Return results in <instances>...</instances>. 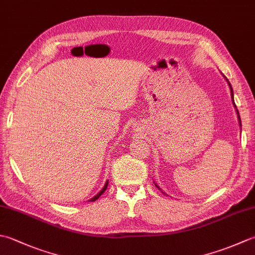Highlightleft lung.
<instances>
[{"mask_svg": "<svg viewBox=\"0 0 255 255\" xmlns=\"http://www.w3.org/2000/svg\"><path fill=\"white\" fill-rule=\"evenodd\" d=\"M223 77L224 78H226V81L228 82V85H229V87H230V92H231V98H232V103H233V106H234V108H236V112H237V114H238V121H239V125H240V127L242 126V125H241V118H240V115H239V112H238V109H237V106H236V104H234V99H233V89H232V86H231V84H230V82H229L228 81V79H227V77L226 76H224V75H223ZM154 184H156V187L159 189V190H160V191H162L161 190V189L160 188H159V186H157V183H154ZM162 193L163 194H166V193H164L163 191H162ZM166 196H167V194H166Z\"/></svg>", "mask_w": 255, "mask_h": 255, "instance_id": "obj_1", "label": "left lung"}]
</instances>
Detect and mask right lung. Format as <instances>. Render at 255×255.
I'll list each match as a JSON object with an SVG mask.
<instances>
[{"label": "right lung", "instance_id": "1", "mask_svg": "<svg viewBox=\"0 0 255 255\" xmlns=\"http://www.w3.org/2000/svg\"><path fill=\"white\" fill-rule=\"evenodd\" d=\"M107 186H108V180L106 181V183H105L104 184V187H103V189H102V190L101 191H99L97 194H96V196H94L92 199H89V200L88 201H95V200H97V199L99 198V197H101L102 196V194L105 192V190H106V189H107Z\"/></svg>", "mask_w": 255, "mask_h": 255}]
</instances>
